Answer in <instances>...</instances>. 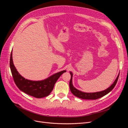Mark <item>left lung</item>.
I'll list each match as a JSON object with an SVG mask.
<instances>
[{"label":"left lung","instance_id":"obj_1","mask_svg":"<svg viewBox=\"0 0 128 128\" xmlns=\"http://www.w3.org/2000/svg\"><path fill=\"white\" fill-rule=\"evenodd\" d=\"M70 74L71 75V79H70V82H69V86H70V89L72 94L76 96H77V97L80 98V99H88V100L97 99L108 94V93L113 90L114 88L115 87V86H116L119 77V74H118L116 79L115 80L113 84H112L110 88H108L105 90L100 91V92H94V93H86V92H83L78 90H77V89H76L74 87L72 83V72H70Z\"/></svg>","mask_w":128,"mask_h":128}]
</instances>
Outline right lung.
Returning <instances> with one entry per match:
<instances>
[{"mask_svg":"<svg viewBox=\"0 0 128 128\" xmlns=\"http://www.w3.org/2000/svg\"><path fill=\"white\" fill-rule=\"evenodd\" d=\"M10 65L14 81L18 88L26 94L37 98L48 96L53 90L58 78L64 72H66L63 70L57 72L42 80L32 81L25 79L18 72L13 62L12 52L10 54Z\"/></svg>","mask_w":128,"mask_h":128,"instance_id":"add662e5","label":"right lung"}]
</instances>
